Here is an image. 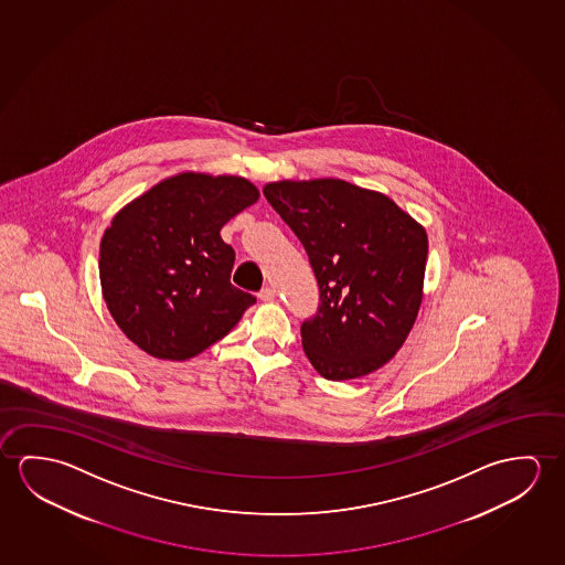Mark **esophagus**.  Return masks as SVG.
<instances>
[{"label":"esophagus","mask_w":565,"mask_h":565,"mask_svg":"<svg viewBox=\"0 0 565 565\" xmlns=\"http://www.w3.org/2000/svg\"><path fill=\"white\" fill-rule=\"evenodd\" d=\"M277 296V290L273 287H265L259 292L260 300H273Z\"/></svg>","instance_id":"esophagus-1"}]
</instances>
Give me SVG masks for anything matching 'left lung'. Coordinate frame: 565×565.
<instances>
[{"label": "left lung", "instance_id": "1", "mask_svg": "<svg viewBox=\"0 0 565 565\" xmlns=\"http://www.w3.org/2000/svg\"><path fill=\"white\" fill-rule=\"evenodd\" d=\"M263 194L305 245L320 305L300 328L313 369L365 376L401 350L422 302L428 237L391 198L345 180L270 182Z\"/></svg>", "mask_w": 565, "mask_h": 565}]
</instances>
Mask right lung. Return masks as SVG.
<instances>
[{
	"mask_svg": "<svg viewBox=\"0 0 565 565\" xmlns=\"http://www.w3.org/2000/svg\"><path fill=\"white\" fill-rule=\"evenodd\" d=\"M257 200L242 177L182 172L114 217L99 243V282L135 345L152 358H194L255 305L232 285L235 252L220 232Z\"/></svg>",
	"mask_w": 565,
	"mask_h": 565,
	"instance_id": "add662e5",
	"label": "right lung"
}]
</instances>
